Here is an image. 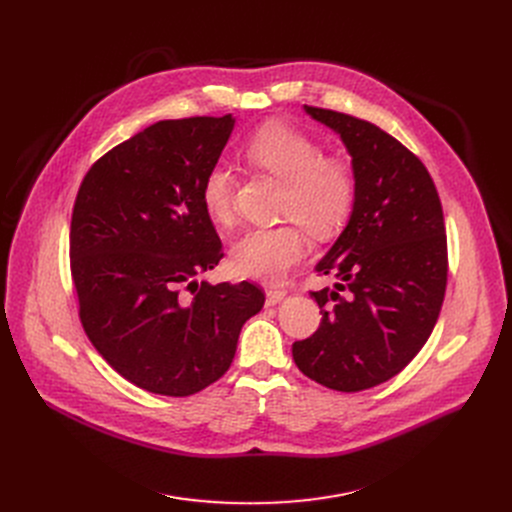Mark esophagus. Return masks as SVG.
Instances as JSON below:
<instances>
[{
    "label": "esophagus",
    "mask_w": 512,
    "mask_h": 512,
    "mask_svg": "<svg viewBox=\"0 0 512 512\" xmlns=\"http://www.w3.org/2000/svg\"><path fill=\"white\" fill-rule=\"evenodd\" d=\"M284 299H286V290H280V288L265 290V305H267V307H276V305H280Z\"/></svg>",
    "instance_id": "1"
}]
</instances>
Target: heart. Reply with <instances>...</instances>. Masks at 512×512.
<instances>
[{"mask_svg": "<svg viewBox=\"0 0 512 512\" xmlns=\"http://www.w3.org/2000/svg\"><path fill=\"white\" fill-rule=\"evenodd\" d=\"M251 166L284 182L282 218L301 222L315 236L334 234L348 218L355 201V178L344 161L324 157L307 134L286 124H265L242 145ZM234 172L226 164H213L201 182V203L215 224L234 220ZM309 249L305 232L294 224L253 228L232 245L236 274L280 282Z\"/></svg>", "mask_w": 512, "mask_h": 512, "instance_id": "obj_1", "label": "heart"}]
</instances>
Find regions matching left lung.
Returning a JSON list of instances; mask_svg holds the SVG:
<instances>
[{
    "instance_id": "left-lung-1",
    "label": "left lung",
    "mask_w": 512,
    "mask_h": 512,
    "mask_svg": "<svg viewBox=\"0 0 512 512\" xmlns=\"http://www.w3.org/2000/svg\"><path fill=\"white\" fill-rule=\"evenodd\" d=\"M351 155V218L317 274L334 288L311 292L321 309L313 336L292 344L297 367L338 392L378 386L405 369L432 334L446 290V230L425 166L380 126L305 105Z\"/></svg>"
}]
</instances>
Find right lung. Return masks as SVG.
<instances>
[{
    "mask_svg": "<svg viewBox=\"0 0 512 512\" xmlns=\"http://www.w3.org/2000/svg\"><path fill=\"white\" fill-rule=\"evenodd\" d=\"M236 120H161L107 151L87 172L70 226L80 321L122 378L188 396L232 365L242 326L261 311L249 282L197 276L224 257L201 182Z\"/></svg>",
    "mask_w": 512,
    "mask_h": 512,
    "instance_id": "right-lung-1",
    "label": "right lung"
}]
</instances>
